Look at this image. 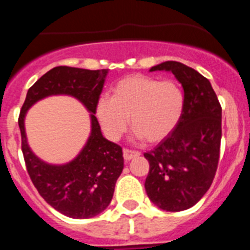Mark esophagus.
<instances>
[{
	"instance_id": "esophagus-1",
	"label": "esophagus",
	"mask_w": 250,
	"mask_h": 250,
	"mask_svg": "<svg viewBox=\"0 0 250 250\" xmlns=\"http://www.w3.org/2000/svg\"><path fill=\"white\" fill-rule=\"evenodd\" d=\"M140 155V152L139 151H134V150H129V149H124V159L126 161L131 160V159L136 158V156Z\"/></svg>"
}]
</instances>
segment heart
I'll list each match as a JSON object with an SVG mask.
<instances>
[{"mask_svg":"<svg viewBox=\"0 0 250 250\" xmlns=\"http://www.w3.org/2000/svg\"><path fill=\"white\" fill-rule=\"evenodd\" d=\"M184 110V94L178 83L144 75L127 76L112 89V96H101L95 114L106 136L119 140L129 119L134 138L159 143L175 129Z\"/></svg>","mask_w":250,"mask_h":250,"instance_id":"obj_1","label":"heart"}]
</instances>
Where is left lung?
Segmentation results:
<instances>
[{
    "instance_id": "left-lung-1",
    "label": "left lung",
    "mask_w": 250,
    "mask_h": 250,
    "mask_svg": "<svg viewBox=\"0 0 250 250\" xmlns=\"http://www.w3.org/2000/svg\"><path fill=\"white\" fill-rule=\"evenodd\" d=\"M149 71H167L184 90V110L175 129L144 156L150 164L145 180L149 199L167 211L189 209L210 188L219 161L222 107L207 77L178 61Z\"/></svg>"
}]
</instances>
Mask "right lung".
I'll return each mask as SVG.
<instances>
[{
    "label": "right lung",
    "mask_w": 250,
    "mask_h": 250,
    "mask_svg": "<svg viewBox=\"0 0 250 250\" xmlns=\"http://www.w3.org/2000/svg\"><path fill=\"white\" fill-rule=\"evenodd\" d=\"M109 70L57 66L28 89L19 118L22 152L31 180L40 195L61 214L74 219L96 216L109 207L116 180L124 169L123 150L103 136L95 116ZM67 94L79 100L90 112L92 130L86 144L66 165H48L40 159L27 143L24 118L28 109L48 96Z\"/></svg>",
    "instance_id": "1"
}]
</instances>
